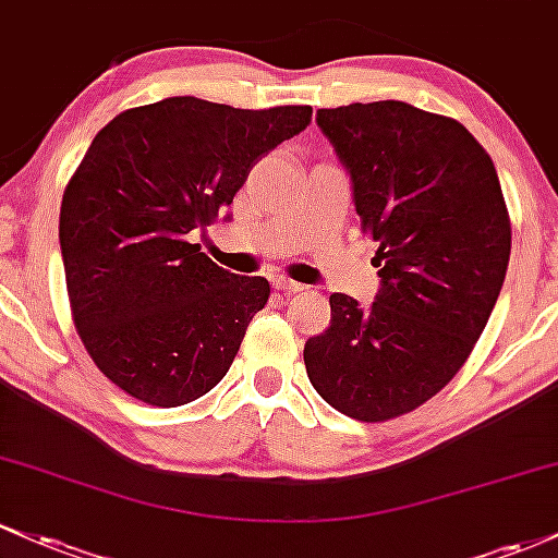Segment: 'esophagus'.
<instances>
[{
    "instance_id": "34e87169",
    "label": "esophagus",
    "mask_w": 558,
    "mask_h": 558,
    "mask_svg": "<svg viewBox=\"0 0 558 558\" xmlns=\"http://www.w3.org/2000/svg\"><path fill=\"white\" fill-rule=\"evenodd\" d=\"M272 286H275V289H278V291H286V293H299V291H304L302 283H296V280H289V278H286V275H275Z\"/></svg>"
}]
</instances>
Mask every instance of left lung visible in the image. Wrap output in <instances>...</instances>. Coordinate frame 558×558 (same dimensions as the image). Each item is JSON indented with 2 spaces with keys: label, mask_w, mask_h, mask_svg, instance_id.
Returning <instances> with one entry per match:
<instances>
[{
  "label": "left lung",
  "mask_w": 558,
  "mask_h": 558,
  "mask_svg": "<svg viewBox=\"0 0 558 558\" xmlns=\"http://www.w3.org/2000/svg\"><path fill=\"white\" fill-rule=\"evenodd\" d=\"M378 243L376 302L330 293V328L304 344L317 395L376 424L461 371L498 302L511 222L493 158L466 126L400 100L317 110Z\"/></svg>",
  "instance_id": "1"
}]
</instances>
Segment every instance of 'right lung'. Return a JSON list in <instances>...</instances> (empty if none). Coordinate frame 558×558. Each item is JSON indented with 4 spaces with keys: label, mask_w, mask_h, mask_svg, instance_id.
<instances>
[{
    "label": "right lung",
    "mask_w": 558,
    "mask_h": 558,
    "mask_svg": "<svg viewBox=\"0 0 558 558\" xmlns=\"http://www.w3.org/2000/svg\"><path fill=\"white\" fill-rule=\"evenodd\" d=\"M310 119V106L243 110L187 95L124 110L92 140L60 206L65 286L92 360L134 400L187 405L230 371L269 283L190 241Z\"/></svg>",
    "instance_id": "add662e5"
}]
</instances>
